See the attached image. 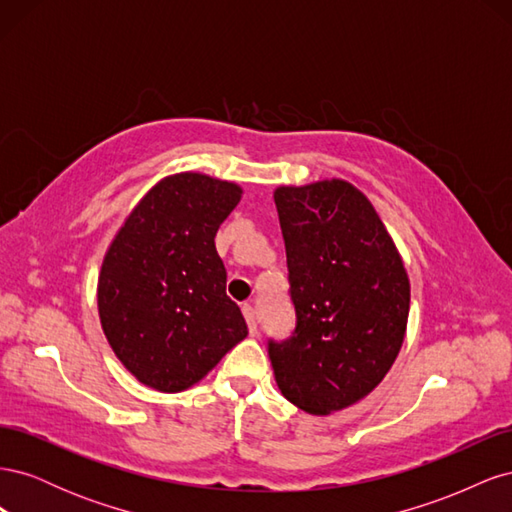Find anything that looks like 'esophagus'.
Listing matches in <instances>:
<instances>
[{"label":"esophagus","instance_id":"esophagus-1","mask_svg":"<svg viewBox=\"0 0 512 512\" xmlns=\"http://www.w3.org/2000/svg\"><path fill=\"white\" fill-rule=\"evenodd\" d=\"M241 312H243V318L247 322V329H250V335L254 337L258 333V327H256V314H254V307L250 303H243L241 305Z\"/></svg>","mask_w":512,"mask_h":512}]
</instances>
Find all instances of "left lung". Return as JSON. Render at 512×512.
Wrapping results in <instances>:
<instances>
[{"label":"left lung","mask_w":512,"mask_h":512,"mask_svg":"<svg viewBox=\"0 0 512 512\" xmlns=\"http://www.w3.org/2000/svg\"><path fill=\"white\" fill-rule=\"evenodd\" d=\"M297 329L269 344L282 395L324 416L367 397L389 374L410 314V277L371 200L346 179L273 192Z\"/></svg>","instance_id":"left-lung-1"}]
</instances>
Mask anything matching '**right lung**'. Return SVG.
<instances>
[{"mask_svg":"<svg viewBox=\"0 0 512 512\" xmlns=\"http://www.w3.org/2000/svg\"><path fill=\"white\" fill-rule=\"evenodd\" d=\"M241 196L235 181L194 170L168 175L108 245L98 275L100 324L121 365L149 389H190L247 335L215 250Z\"/></svg>","mask_w":512,"mask_h":512,"instance_id":"right-lung-1","label":"right lung"}]
</instances>
